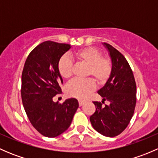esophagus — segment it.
I'll list each match as a JSON object with an SVG mask.
<instances>
[{
    "label": "esophagus",
    "instance_id": "1",
    "mask_svg": "<svg viewBox=\"0 0 158 158\" xmlns=\"http://www.w3.org/2000/svg\"><path fill=\"white\" fill-rule=\"evenodd\" d=\"M85 102L84 101V100H79V106H82V105H83Z\"/></svg>",
    "mask_w": 158,
    "mask_h": 158
}]
</instances>
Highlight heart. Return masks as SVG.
<instances>
[{
  "label": "heart",
  "mask_w": 158,
  "mask_h": 158,
  "mask_svg": "<svg viewBox=\"0 0 158 158\" xmlns=\"http://www.w3.org/2000/svg\"><path fill=\"white\" fill-rule=\"evenodd\" d=\"M75 56L82 64L88 66L87 76H92L97 82L104 84L109 79L112 65L109 59L102 56V53L95 47H85L75 52ZM57 70L62 78L69 79L73 75V63L68 56L63 55L57 63ZM95 89V83L92 79L85 80L74 79L66 87L68 96L84 98Z\"/></svg>",
  "instance_id": "1"
}]
</instances>
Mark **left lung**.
Wrapping results in <instances>:
<instances>
[{
	"label": "left lung",
	"instance_id": "left-lung-1",
	"mask_svg": "<svg viewBox=\"0 0 158 158\" xmlns=\"http://www.w3.org/2000/svg\"><path fill=\"white\" fill-rule=\"evenodd\" d=\"M109 51L112 70L104 86L98 91L102 101L109 105L93 102L95 113L90 117L92 127L106 137H115L128 125L136 105V83L133 72L123 55L109 44L103 43Z\"/></svg>",
	"mask_w": 158,
	"mask_h": 158
}]
</instances>
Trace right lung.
Returning <instances> with one entry per match:
<instances>
[{
  "label": "right lung",
  "mask_w": 158,
  "mask_h": 158,
  "mask_svg": "<svg viewBox=\"0 0 158 158\" xmlns=\"http://www.w3.org/2000/svg\"><path fill=\"white\" fill-rule=\"evenodd\" d=\"M70 48L69 44L42 43L30 52L22 73L21 98L27 115L37 131L48 138L67 130L79 108L76 98H68L63 104L52 101L62 92L63 82L57 63Z\"/></svg>",
  "instance_id": "obj_1"
}]
</instances>
